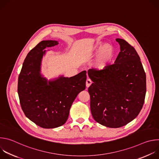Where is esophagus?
<instances>
[{"label":"esophagus","mask_w":159,"mask_h":159,"mask_svg":"<svg viewBox=\"0 0 159 159\" xmlns=\"http://www.w3.org/2000/svg\"><path fill=\"white\" fill-rule=\"evenodd\" d=\"M85 84H86V87H90V85L92 84V81H91V80L89 79H87V80H86Z\"/></svg>","instance_id":"1"}]
</instances>
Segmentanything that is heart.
<instances>
[{
	"label": "heart",
	"mask_w": 159,
	"mask_h": 159,
	"mask_svg": "<svg viewBox=\"0 0 159 159\" xmlns=\"http://www.w3.org/2000/svg\"><path fill=\"white\" fill-rule=\"evenodd\" d=\"M92 52L98 54L95 61V68L99 70H104L113 62L116 56V49L111 44H102L98 43L93 48Z\"/></svg>",
	"instance_id": "b5f03b06"
}]
</instances>
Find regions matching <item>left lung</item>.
<instances>
[{
  "mask_svg": "<svg viewBox=\"0 0 159 159\" xmlns=\"http://www.w3.org/2000/svg\"><path fill=\"white\" fill-rule=\"evenodd\" d=\"M115 63L104 70L90 69L93 83L88 88L93 117L109 128L127 125L140 113L146 94V75L137 51L120 38Z\"/></svg>",
  "mask_w": 159,
  "mask_h": 159,
  "instance_id": "1",
  "label": "left lung"
}]
</instances>
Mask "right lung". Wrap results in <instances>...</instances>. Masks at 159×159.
Returning a JSON list of instances; mask_svg holds the SVG:
<instances>
[{"mask_svg": "<svg viewBox=\"0 0 159 159\" xmlns=\"http://www.w3.org/2000/svg\"><path fill=\"white\" fill-rule=\"evenodd\" d=\"M58 44L55 40L39 43L27 55L18 78L21 108L28 119L43 128L64 125L73 102L85 89V70L71 77L61 75L49 80L41 74L44 49Z\"/></svg>", "mask_w": 159, "mask_h": 159, "instance_id": "right-lung-1", "label": "right lung"}]
</instances>
